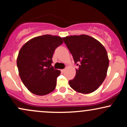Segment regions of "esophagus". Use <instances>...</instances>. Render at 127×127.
I'll list each match as a JSON object with an SVG mask.
<instances>
[{
  "mask_svg": "<svg viewBox=\"0 0 127 127\" xmlns=\"http://www.w3.org/2000/svg\"><path fill=\"white\" fill-rule=\"evenodd\" d=\"M61 72H62V73H64L65 72V69H62L61 70Z\"/></svg>",
  "mask_w": 127,
  "mask_h": 127,
  "instance_id": "obj_1",
  "label": "esophagus"
}]
</instances>
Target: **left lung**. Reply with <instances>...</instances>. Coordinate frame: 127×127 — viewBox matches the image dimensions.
Here are the masks:
<instances>
[{"mask_svg": "<svg viewBox=\"0 0 127 127\" xmlns=\"http://www.w3.org/2000/svg\"><path fill=\"white\" fill-rule=\"evenodd\" d=\"M63 39L78 65L75 78L68 81L69 85L82 94L95 91L107 75L109 61L105 48L86 34L66 36Z\"/></svg>", "mask_w": 127, "mask_h": 127, "instance_id": "8db88e82", "label": "left lung"}]
</instances>
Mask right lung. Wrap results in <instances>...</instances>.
<instances>
[{
    "instance_id": "add662e5",
    "label": "right lung",
    "mask_w": 127,
    "mask_h": 127,
    "mask_svg": "<svg viewBox=\"0 0 127 127\" xmlns=\"http://www.w3.org/2000/svg\"><path fill=\"white\" fill-rule=\"evenodd\" d=\"M63 43L60 36L45 34L30 39L19 51V75L33 94L44 95L55 90L61 72L52 66V59L55 49Z\"/></svg>"
}]
</instances>
